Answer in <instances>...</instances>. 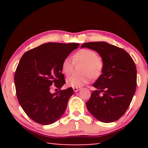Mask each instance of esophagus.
Wrapping results in <instances>:
<instances>
[{
	"label": "esophagus",
	"mask_w": 148,
	"mask_h": 148,
	"mask_svg": "<svg viewBox=\"0 0 148 148\" xmlns=\"http://www.w3.org/2000/svg\"><path fill=\"white\" fill-rule=\"evenodd\" d=\"M80 89H81V88H77V87H74V88H73L74 92H77L78 91H79Z\"/></svg>",
	"instance_id": "obj_1"
}]
</instances>
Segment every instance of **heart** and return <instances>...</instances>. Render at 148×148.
Masks as SVG:
<instances>
[{
    "label": "heart",
    "mask_w": 148,
    "mask_h": 148,
    "mask_svg": "<svg viewBox=\"0 0 148 148\" xmlns=\"http://www.w3.org/2000/svg\"><path fill=\"white\" fill-rule=\"evenodd\" d=\"M74 62H82L84 64L82 70L83 74L72 75L66 79V84L71 87L80 88L89 83L92 78H97L102 74L104 69L102 59L97 57L94 51L83 49L77 51L73 56ZM74 62L70 57H66L62 62L61 71L66 76L71 74L73 70Z\"/></svg>",
    "instance_id": "obj_1"
}]
</instances>
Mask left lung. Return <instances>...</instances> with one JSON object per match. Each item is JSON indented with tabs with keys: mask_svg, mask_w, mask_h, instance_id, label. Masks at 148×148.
<instances>
[{
	"mask_svg": "<svg viewBox=\"0 0 148 148\" xmlns=\"http://www.w3.org/2000/svg\"><path fill=\"white\" fill-rule=\"evenodd\" d=\"M81 47L97 51L104 62L102 74L92 85L96 90L86 102L87 108L100 121H116L128 109L136 91L134 62L124 49L105 42H87Z\"/></svg>",
	"mask_w": 148,
	"mask_h": 148,
	"instance_id": "left-lung-1",
	"label": "left lung"
}]
</instances>
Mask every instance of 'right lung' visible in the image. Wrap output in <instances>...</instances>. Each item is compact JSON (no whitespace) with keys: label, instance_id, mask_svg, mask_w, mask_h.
Wrapping results in <instances>:
<instances>
[{"label":"right lung","instance_id":"add662e5","mask_svg":"<svg viewBox=\"0 0 148 148\" xmlns=\"http://www.w3.org/2000/svg\"><path fill=\"white\" fill-rule=\"evenodd\" d=\"M79 46L78 43L48 42L21 57L14 76L16 95L24 112L34 121L50 125L64 113L73 89L56 93H51L50 89L55 85L60 89L65 84L62 62Z\"/></svg>","mask_w":148,"mask_h":148}]
</instances>
